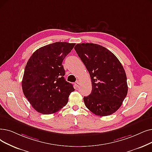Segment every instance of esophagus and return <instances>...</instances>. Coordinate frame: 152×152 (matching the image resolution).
Segmentation results:
<instances>
[{"mask_svg": "<svg viewBox=\"0 0 152 152\" xmlns=\"http://www.w3.org/2000/svg\"><path fill=\"white\" fill-rule=\"evenodd\" d=\"M79 85H80V82L78 81H76V82L75 83V86L76 88H79Z\"/></svg>", "mask_w": 152, "mask_h": 152, "instance_id": "obj_1", "label": "esophagus"}]
</instances>
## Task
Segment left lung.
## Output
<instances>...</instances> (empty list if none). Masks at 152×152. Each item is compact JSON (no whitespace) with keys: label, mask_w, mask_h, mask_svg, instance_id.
Listing matches in <instances>:
<instances>
[{"label":"left lung","mask_w":152,"mask_h":152,"mask_svg":"<svg viewBox=\"0 0 152 152\" xmlns=\"http://www.w3.org/2000/svg\"><path fill=\"white\" fill-rule=\"evenodd\" d=\"M75 50L91 79V93L83 98L86 106L96 115L114 114L127 94L123 66L113 53L99 45L79 43Z\"/></svg>","instance_id":"8db88e82"}]
</instances>
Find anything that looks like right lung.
<instances>
[{"label": "right lung", "mask_w": 152, "mask_h": 152, "mask_svg": "<svg viewBox=\"0 0 152 152\" xmlns=\"http://www.w3.org/2000/svg\"><path fill=\"white\" fill-rule=\"evenodd\" d=\"M75 43L55 42L37 50L26 65L23 94L31 106L43 114H54L67 104L75 89L65 80L62 62Z\"/></svg>", "instance_id": "add662e5"}]
</instances>
